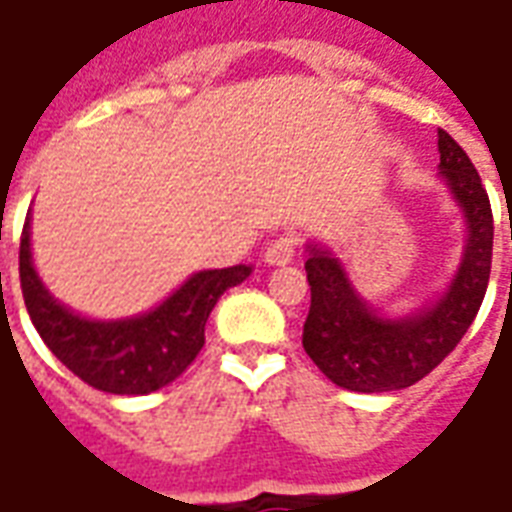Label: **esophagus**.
<instances>
[{
    "label": "esophagus",
    "instance_id": "34e87169",
    "mask_svg": "<svg viewBox=\"0 0 512 512\" xmlns=\"http://www.w3.org/2000/svg\"><path fill=\"white\" fill-rule=\"evenodd\" d=\"M296 249H299V238L296 235H279L277 241H271L266 249V263L271 266H285L296 257Z\"/></svg>",
    "mask_w": 512,
    "mask_h": 512
}]
</instances>
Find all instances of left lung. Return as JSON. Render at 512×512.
<instances>
[{"label": "left lung", "instance_id": "8db88e82", "mask_svg": "<svg viewBox=\"0 0 512 512\" xmlns=\"http://www.w3.org/2000/svg\"><path fill=\"white\" fill-rule=\"evenodd\" d=\"M441 178L466 219V249L447 293L406 318H384L351 285L340 260L307 244L310 315L304 351L329 381L351 392H395L417 384L444 362L477 318L491 277L494 213L477 169L455 139L439 128Z\"/></svg>", "mask_w": 512, "mask_h": 512}]
</instances>
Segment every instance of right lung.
<instances>
[{
  "mask_svg": "<svg viewBox=\"0 0 512 512\" xmlns=\"http://www.w3.org/2000/svg\"><path fill=\"white\" fill-rule=\"evenodd\" d=\"M249 274V266L200 271L156 310L126 321H90L43 288L32 266L29 216L18 249L21 293L43 343L73 376L109 395H147L186 373L205 345V323L219 296Z\"/></svg>",
  "mask_w": 512,
  "mask_h": 512,
  "instance_id": "right-lung-1",
  "label": "right lung"
}]
</instances>
